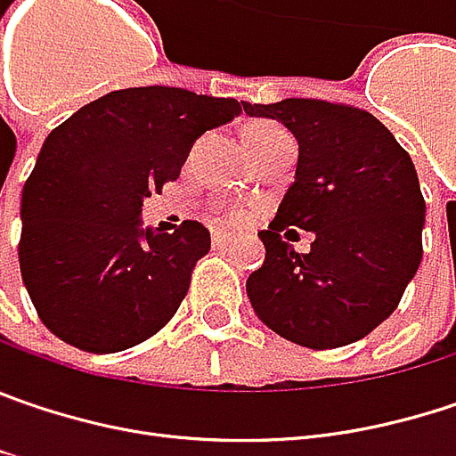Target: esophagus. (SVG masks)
<instances>
[{"label":"esophagus","instance_id":"1","mask_svg":"<svg viewBox=\"0 0 456 456\" xmlns=\"http://www.w3.org/2000/svg\"><path fill=\"white\" fill-rule=\"evenodd\" d=\"M214 248H227L229 242H232V237H229L227 232H214Z\"/></svg>","mask_w":456,"mask_h":456}]
</instances>
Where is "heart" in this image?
Returning <instances> with one entry per match:
<instances>
[{"label":"heart","instance_id":"obj_1","mask_svg":"<svg viewBox=\"0 0 456 456\" xmlns=\"http://www.w3.org/2000/svg\"><path fill=\"white\" fill-rule=\"evenodd\" d=\"M265 134H283L279 126L273 123H253L248 131H245V139H253V136H265ZM240 219V216H237Z\"/></svg>","mask_w":456,"mask_h":456}]
</instances>
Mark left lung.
<instances>
[{"label":"left lung","instance_id":"obj_1","mask_svg":"<svg viewBox=\"0 0 456 456\" xmlns=\"http://www.w3.org/2000/svg\"><path fill=\"white\" fill-rule=\"evenodd\" d=\"M245 113L281 121L299 142L297 177L257 234L265 260L248 279L250 305L273 333L314 351L362 340L397 309L423 257L426 201L411 154L343 102L286 97L245 102ZM289 226L315 234L309 254L282 240Z\"/></svg>","mask_w":456,"mask_h":456}]
</instances>
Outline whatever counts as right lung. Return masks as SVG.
Here are the masks:
<instances>
[{
  "label": "right lung",
  "instance_id": "add662e5",
  "mask_svg": "<svg viewBox=\"0 0 456 456\" xmlns=\"http://www.w3.org/2000/svg\"><path fill=\"white\" fill-rule=\"evenodd\" d=\"M242 108L183 87H128L48 134L22 188L20 273L56 338L116 354L173 320L211 234L201 222L144 229L142 206L177 180L201 134Z\"/></svg>",
  "mask_w": 456,
  "mask_h": 456
}]
</instances>
